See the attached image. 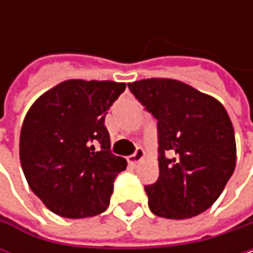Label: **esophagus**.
Listing matches in <instances>:
<instances>
[{
    "instance_id": "34e87169",
    "label": "esophagus",
    "mask_w": 253,
    "mask_h": 253,
    "mask_svg": "<svg viewBox=\"0 0 253 253\" xmlns=\"http://www.w3.org/2000/svg\"><path fill=\"white\" fill-rule=\"evenodd\" d=\"M143 154H145V152H143V149H142V148H136L134 154H133V155H130V157L127 158L128 164L134 167V166H136V164H137V163H139V161L143 158Z\"/></svg>"
}]
</instances>
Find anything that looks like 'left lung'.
Masks as SVG:
<instances>
[{
  "instance_id": "obj_1",
  "label": "left lung",
  "mask_w": 253,
  "mask_h": 253,
  "mask_svg": "<svg viewBox=\"0 0 253 253\" xmlns=\"http://www.w3.org/2000/svg\"><path fill=\"white\" fill-rule=\"evenodd\" d=\"M128 89L157 119L160 177L145 186L149 210L171 220L199 215L218 199L236 166L226 108L173 79H145Z\"/></svg>"
}]
</instances>
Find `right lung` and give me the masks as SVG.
<instances>
[{"instance_id": "add662e5", "label": "right lung", "mask_w": 253, "mask_h": 253, "mask_svg": "<svg viewBox=\"0 0 253 253\" xmlns=\"http://www.w3.org/2000/svg\"><path fill=\"white\" fill-rule=\"evenodd\" d=\"M126 84L66 80L27 111L20 131V163L32 192L57 215L84 218L110 205L126 160L110 149L107 111Z\"/></svg>"}]
</instances>
